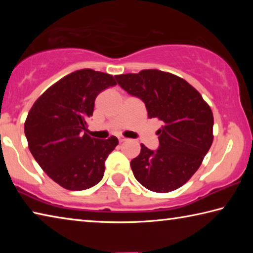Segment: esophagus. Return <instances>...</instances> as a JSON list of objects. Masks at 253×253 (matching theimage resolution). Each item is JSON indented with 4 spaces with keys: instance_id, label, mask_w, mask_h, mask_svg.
Segmentation results:
<instances>
[{
    "instance_id": "esophagus-1",
    "label": "esophagus",
    "mask_w": 253,
    "mask_h": 253,
    "mask_svg": "<svg viewBox=\"0 0 253 253\" xmlns=\"http://www.w3.org/2000/svg\"><path fill=\"white\" fill-rule=\"evenodd\" d=\"M125 142H127V138H124V137H121V138H119V143H125Z\"/></svg>"
}]
</instances>
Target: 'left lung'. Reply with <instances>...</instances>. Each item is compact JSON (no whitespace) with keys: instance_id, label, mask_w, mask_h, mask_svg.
<instances>
[{"instance_id":"left-lung-1","label":"left lung","mask_w":253,"mask_h":253,"mask_svg":"<svg viewBox=\"0 0 253 253\" xmlns=\"http://www.w3.org/2000/svg\"><path fill=\"white\" fill-rule=\"evenodd\" d=\"M130 96L139 98L149 118L162 123L156 151L140 145L130 162L135 178L147 190L168 193L185 184L200 168L213 142V114L200 92L179 77L148 69L115 76Z\"/></svg>"}]
</instances>
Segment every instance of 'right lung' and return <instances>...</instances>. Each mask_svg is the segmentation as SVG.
Masks as SVG:
<instances>
[{"label": "right lung", "instance_id": "obj_1", "mask_svg": "<svg viewBox=\"0 0 253 253\" xmlns=\"http://www.w3.org/2000/svg\"><path fill=\"white\" fill-rule=\"evenodd\" d=\"M116 85L114 77L83 69L63 77L42 93L24 124L29 149L40 168L60 186L83 191L105 173V161L117 137L96 139L85 134L96 97Z\"/></svg>", "mask_w": 253, "mask_h": 253}]
</instances>
